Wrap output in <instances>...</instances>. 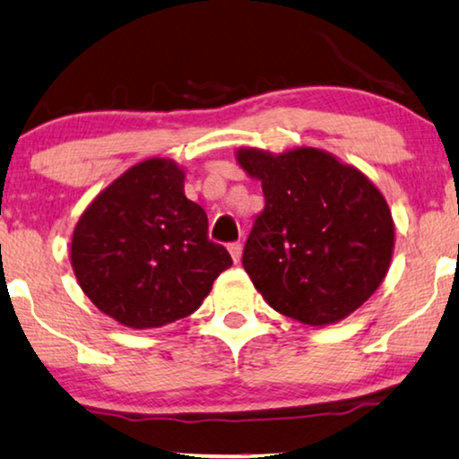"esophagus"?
I'll return each mask as SVG.
<instances>
[{
  "label": "esophagus",
  "instance_id": "1",
  "mask_svg": "<svg viewBox=\"0 0 459 459\" xmlns=\"http://www.w3.org/2000/svg\"><path fill=\"white\" fill-rule=\"evenodd\" d=\"M228 250H230L231 259H234V263H240V259H242V244L240 242H231L230 247H228Z\"/></svg>",
  "mask_w": 459,
  "mask_h": 459
}]
</instances>
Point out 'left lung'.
I'll use <instances>...</instances> for the list:
<instances>
[{"label":"left lung","instance_id":"obj_1","mask_svg":"<svg viewBox=\"0 0 459 459\" xmlns=\"http://www.w3.org/2000/svg\"><path fill=\"white\" fill-rule=\"evenodd\" d=\"M236 160L265 196L242 265L267 305L307 325L336 324L359 309L386 278L394 248L378 187L319 148H240Z\"/></svg>","mask_w":459,"mask_h":459}]
</instances>
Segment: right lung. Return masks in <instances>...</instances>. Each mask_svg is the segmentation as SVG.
Masks as SVG:
<instances>
[{
    "mask_svg": "<svg viewBox=\"0 0 459 459\" xmlns=\"http://www.w3.org/2000/svg\"><path fill=\"white\" fill-rule=\"evenodd\" d=\"M186 173L171 159H148L104 187L79 217L71 265L100 311L134 330L192 316L231 265L209 240V219L186 198Z\"/></svg>",
    "mask_w": 459,
    "mask_h": 459,
    "instance_id": "obj_1",
    "label": "right lung"
}]
</instances>
